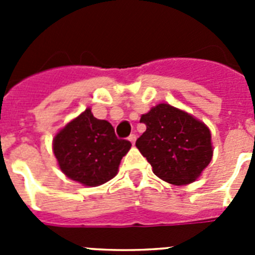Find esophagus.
Listing matches in <instances>:
<instances>
[{
    "mask_svg": "<svg viewBox=\"0 0 255 255\" xmlns=\"http://www.w3.org/2000/svg\"><path fill=\"white\" fill-rule=\"evenodd\" d=\"M129 140L131 141V144H132V145H134V144H135V140H136V135H135V134H131V135H130V136H129Z\"/></svg>",
    "mask_w": 255,
    "mask_h": 255,
    "instance_id": "obj_1",
    "label": "esophagus"
}]
</instances>
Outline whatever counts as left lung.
<instances>
[{"label":"left lung","instance_id":"obj_1","mask_svg":"<svg viewBox=\"0 0 255 255\" xmlns=\"http://www.w3.org/2000/svg\"><path fill=\"white\" fill-rule=\"evenodd\" d=\"M147 130L135 145L147 158L155 176L173 185L195 181L213 155L211 131L188 112L159 103L141 115Z\"/></svg>","mask_w":255,"mask_h":255}]
</instances>
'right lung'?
Listing matches in <instances>:
<instances>
[{"label":"right lung","mask_w":255,"mask_h":255,"mask_svg":"<svg viewBox=\"0 0 255 255\" xmlns=\"http://www.w3.org/2000/svg\"><path fill=\"white\" fill-rule=\"evenodd\" d=\"M131 143L117 139L106 120H98L87 108L65 125L53 139V153L61 171L85 186H100L117 175Z\"/></svg>","instance_id":"right-lung-1"}]
</instances>
